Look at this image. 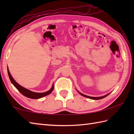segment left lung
<instances>
[{
	"mask_svg": "<svg viewBox=\"0 0 134 134\" xmlns=\"http://www.w3.org/2000/svg\"><path fill=\"white\" fill-rule=\"evenodd\" d=\"M79 93V94H81L82 96H83V97H87V98H90V99H102L103 98H105V97H107V96H108L109 94H108L105 95V96H102V97H90V96H87L86 95H85L83 94H82L81 93H80L79 92H78Z\"/></svg>",
	"mask_w": 134,
	"mask_h": 134,
	"instance_id": "8db88e82",
	"label": "left lung"
}]
</instances>
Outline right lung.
I'll return each instance as SVG.
<instances>
[{"label": "right lung", "mask_w": 134, "mask_h": 134, "mask_svg": "<svg viewBox=\"0 0 134 134\" xmlns=\"http://www.w3.org/2000/svg\"><path fill=\"white\" fill-rule=\"evenodd\" d=\"M7 72H8V76H9V78L10 79V81L11 83L13 84L14 86L16 88V89L18 90L20 93L22 94L25 96V97H28L29 98H32V99H38V98L43 97L46 96L48 94H49L52 92L53 90L54 85H53L52 87H51V89L47 91V92H46L36 93V92H32V91H30L29 90L26 89V88L21 86V85L17 83V82L15 80H14V78L12 77L11 75L10 74V72L9 71V70H8V68H7Z\"/></svg>", "instance_id": "right-lung-1"}]
</instances>
